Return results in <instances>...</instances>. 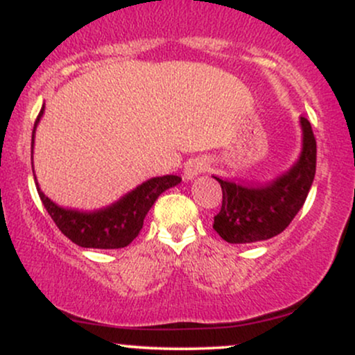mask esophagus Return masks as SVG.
<instances>
[{
    "mask_svg": "<svg viewBox=\"0 0 355 355\" xmlns=\"http://www.w3.org/2000/svg\"><path fill=\"white\" fill-rule=\"evenodd\" d=\"M207 168H209V164L203 158H191V160L187 162L185 170H183V177H185V180H193L198 175L205 172Z\"/></svg>",
    "mask_w": 355,
    "mask_h": 355,
    "instance_id": "34e87169",
    "label": "esophagus"
}]
</instances>
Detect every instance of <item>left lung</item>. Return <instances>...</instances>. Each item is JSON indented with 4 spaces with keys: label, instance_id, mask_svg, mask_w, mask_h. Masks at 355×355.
Listing matches in <instances>:
<instances>
[{
    "label": "left lung",
    "instance_id": "8db88e82",
    "mask_svg": "<svg viewBox=\"0 0 355 355\" xmlns=\"http://www.w3.org/2000/svg\"><path fill=\"white\" fill-rule=\"evenodd\" d=\"M302 150L287 172L260 185H240L214 177L222 187V209L214 229L229 243L268 240L291 225L302 209L315 177L317 145L307 118L300 116Z\"/></svg>",
    "mask_w": 355,
    "mask_h": 355
}]
</instances>
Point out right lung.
I'll use <instances>...</instances> for the list:
<instances>
[{
	"label": "right lung",
	"instance_id": "1",
	"mask_svg": "<svg viewBox=\"0 0 355 355\" xmlns=\"http://www.w3.org/2000/svg\"><path fill=\"white\" fill-rule=\"evenodd\" d=\"M43 112L44 105L35 121L33 137H31V155H33L36 126L42 120ZM180 182L182 178L177 175L153 177L128 191L112 205L88 211L60 207L58 203H55L43 193L35 175L36 190H38L40 198L53 222L56 223L61 234L67 235L73 243L85 248H123L132 243L133 239H137L140 234L146 214L157 202V198L165 190L172 189Z\"/></svg>",
	"mask_w": 355,
	"mask_h": 355
}]
</instances>
